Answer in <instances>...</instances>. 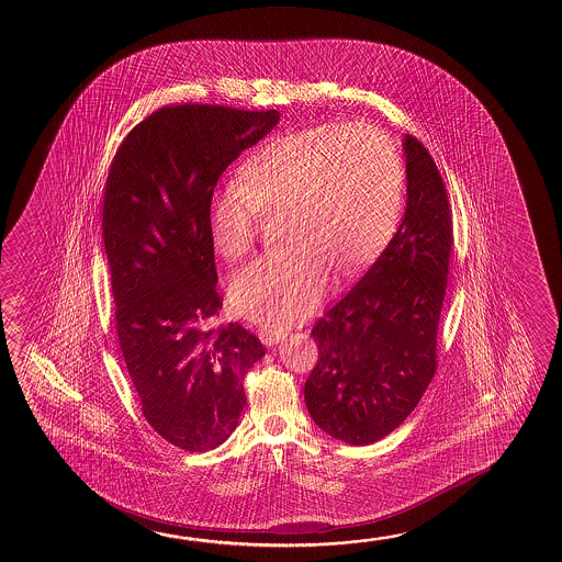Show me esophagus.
I'll return each mask as SVG.
<instances>
[{"mask_svg": "<svg viewBox=\"0 0 562 562\" xmlns=\"http://www.w3.org/2000/svg\"><path fill=\"white\" fill-rule=\"evenodd\" d=\"M285 331L284 330H278V328H261L259 330V338H261L262 344L265 346H272V344H278L280 339H284Z\"/></svg>", "mask_w": 562, "mask_h": 562, "instance_id": "1", "label": "esophagus"}]
</instances>
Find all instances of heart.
Instances as JSON below:
<instances>
[{"label": "heart", "mask_w": 562, "mask_h": 562, "mask_svg": "<svg viewBox=\"0 0 562 562\" xmlns=\"http://www.w3.org/2000/svg\"><path fill=\"white\" fill-rule=\"evenodd\" d=\"M403 201L400 147L378 128L334 121L270 139L247 161L244 180L224 184L209 209V238L231 262L254 251L265 216L284 215L290 247L239 270L232 305L274 326L307 316L330 269L347 277L376 259Z\"/></svg>", "instance_id": "obj_1"}]
</instances>
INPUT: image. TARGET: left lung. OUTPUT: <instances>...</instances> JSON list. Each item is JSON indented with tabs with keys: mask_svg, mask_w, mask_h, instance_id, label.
I'll use <instances>...</instances> for the list:
<instances>
[{
	"mask_svg": "<svg viewBox=\"0 0 562 562\" xmlns=\"http://www.w3.org/2000/svg\"><path fill=\"white\" fill-rule=\"evenodd\" d=\"M407 211L376 262L316 321L318 361L305 405L349 446L392 434L415 411L438 370V324L453 247V215L436 161L405 136Z\"/></svg>",
	"mask_w": 562,
	"mask_h": 562,
	"instance_id": "8db88e82",
	"label": "left lung"
}]
</instances>
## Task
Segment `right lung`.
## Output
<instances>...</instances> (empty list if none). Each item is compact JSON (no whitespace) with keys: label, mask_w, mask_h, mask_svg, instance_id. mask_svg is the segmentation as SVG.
<instances>
[{"label":"right lung","mask_w":562,"mask_h":562,"mask_svg":"<svg viewBox=\"0 0 562 562\" xmlns=\"http://www.w3.org/2000/svg\"><path fill=\"white\" fill-rule=\"evenodd\" d=\"M280 113L180 103L136 124L103 188V244L119 347L147 423L170 446L209 451L238 426L244 380L265 355L241 324L215 328L209 209L216 182Z\"/></svg>","instance_id":"1"}]
</instances>
